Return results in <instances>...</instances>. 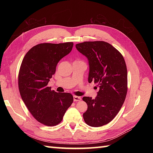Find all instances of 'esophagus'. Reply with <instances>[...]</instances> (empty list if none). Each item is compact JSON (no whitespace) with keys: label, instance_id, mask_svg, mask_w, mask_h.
<instances>
[{"label":"esophagus","instance_id":"34e87169","mask_svg":"<svg viewBox=\"0 0 153 153\" xmlns=\"http://www.w3.org/2000/svg\"><path fill=\"white\" fill-rule=\"evenodd\" d=\"M73 100H74V101H79L81 100V98L79 96H73Z\"/></svg>","mask_w":153,"mask_h":153}]
</instances>
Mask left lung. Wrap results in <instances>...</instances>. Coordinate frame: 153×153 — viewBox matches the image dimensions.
<instances>
[{"mask_svg":"<svg viewBox=\"0 0 153 153\" xmlns=\"http://www.w3.org/2000/svg\"><path fill=\"white\" fill-rule=\"evenodd\" d=\"M76 49L89 60L88 81L100 86L98 96L83 97L87 110L83 114L87 124L100 127L116 116L126 99L128 91L126 64L123 55L112 45L103 41H85Z\"/></svg>","mask_w":153,"mask_h":153,"instance_id":"1","label":"left lung"}]
</instances>
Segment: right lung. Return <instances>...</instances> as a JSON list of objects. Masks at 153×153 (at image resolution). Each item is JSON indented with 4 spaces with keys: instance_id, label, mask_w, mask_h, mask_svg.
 Returning a JSON list of instances; mask_svg holds the SVG:
<instances>
[{
    "instance_id": "obj_1",
    "label": "right lung",
    "mask_w": 153,
    "mask_h": 153,
    "mask_svg": "<svg viewBox=\"0 0 153 153\" xmlns=\"http://www.w3.org/2000/svg\"><path fill=\"white\" fill-rule=\"evenodd\" d=\"M73 42L40 43L24 56L18 73L22 99L37 121L45 126H56L73 101L68 92L58 93L48 87L59 61L71 52Z\"/></svg>"
}]
</instances>
